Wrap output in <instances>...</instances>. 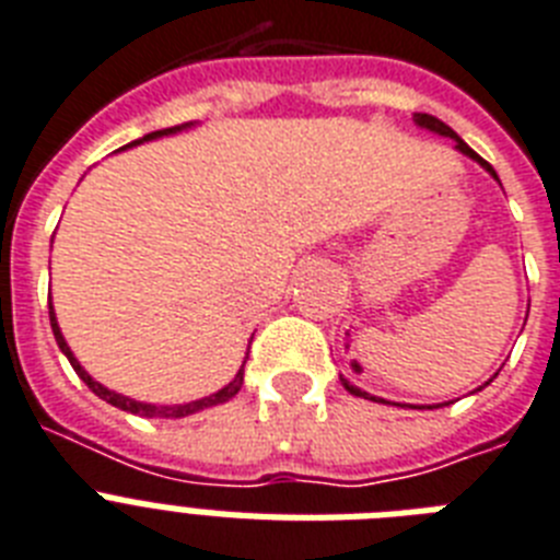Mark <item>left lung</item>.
<instances>
[{
    "label": "left lung",
    "instance_id": "left-lung-1",
    "mask_svg": "<svg viewBox=\"0 0 560 560\" xmlns=\"http://www.w3.org/2000/svg\"><path fill=\"white\" fill-rule=\"evenodd\" d=\"M413 120H417V126H422V129H429V131H438V135H445V138L457 140V149H460L463 154H469L471 161H477V163H480V166H486V172H492V175H494V170H492V166H489V163H486L483 158H480V154L475 152V149H469V147H466V143H463V140L457 138V131H454L452 126H445V122H443V120H438V117H434V115H413ZM494 177H498V175H494ZM345 388L351 390L353 397H368L365 390H359L357 385H348V383H345ZM371 399H374V397H371ZM374 402H376V399H374Z\"/></svg>",
    "mask_w": 560,
    "mask_h": 560
}]
</instances>
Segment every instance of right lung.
I'll list each match as a JSON object with an SVG mask.
<instances>
[{"label": "right lung", "mask_w": 560, "mask_h": 560, "mask_svg": "<svg viewBox=\"0 0 560 560\" xmlns=\"http://www.w3.org/2000/svg\"><path fill=\"white\" fill-rule=\"evenodd\" d=\"M189 122H184V126H172V129H163V131H152V135H147V138L135 140V143H143V140H154L161 138V135H172V131H180L186 129ZM131 147V143H129ZM48 316H51V330H54V339H57L59 351L66 353L68 362H71V368L77 371V376L83 380L85 385H89V390H94L100 399H106V402H112L115 408H120V411H129V413H140V417H189V413L195 411H203V408H212V406H221V402H226V399H233L235 394L241 390V385H244V365H241V371L235 374V380L230 385H224V388L218 390V394H212V397H203V399H195V402H186V406H149V402H135V399L122 397V394H115V390L103 388L100 383H94L89 374H85V368L80 365L74 359V353H71V348L66 345V339H62V334H59V325L57 319H54V307L51 302H48ZM247 362V359H244Z\"/></svg>", "instance_id": "obj_1"}]
</instances>
